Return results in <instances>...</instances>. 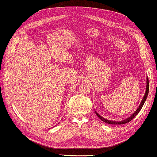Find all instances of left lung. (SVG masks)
<instances>
[{
  "label": "left lung",
  "instance_id": "obj_1",
  "mask_svg": "<svg viewBox=\"0 0 157 157\" xmlns=\"http://www.w3.org/2000/svg\"><path fill=\"white\" fill-rule=\"evenodd\" d=\"M148 93H149V79H148V78H147V89H146V92H145L144 96V98H143L142 101V102H141L140 106L138 107V108L137 109V110H136L135 112L134 113V114H132V116L128 117V119H126V120H122V121H120V122H115V121H110V120H106V119H105V118H103V117H101V115H99L96 113L97 116L100 119L102 120V121L105 122H106V123H108V124H123L128 123V122H129V121H131V120H132L133 118L135 117L136 115L138 114V113H139L140 110L142 108L143 105H144L145 101H146V99H147V95H148Z\"/></svg>",
  "mask_w": 157,
  "mask_h": 157
}]
</instances>
